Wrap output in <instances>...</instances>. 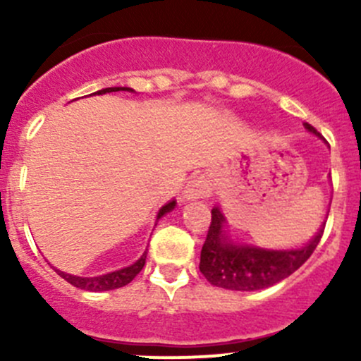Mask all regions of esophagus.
I'll return each instance as SVG.
<instances>
[{"instance_id": "1", "label": "esophagus", "mask_w": 361, "mask_h": 361, "mask_svg": "<svg viewBox=\"0 0 361 361\" xmlns=\"http://www.w3.org/2000/svg\"><path fill=\"white\" fill-rule=\"evenodd\" d=\"M211 190H213V183H211V180L207 176H195L194 180L188 181V185L185 187V192H183V197L187 199V201H195V199H206L207 195L211 194Z\"/></svg>"}]
</instances>
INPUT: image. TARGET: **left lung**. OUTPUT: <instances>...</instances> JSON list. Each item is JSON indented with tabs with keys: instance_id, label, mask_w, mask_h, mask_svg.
I'll return each instance as SVG.
<instances>
[{
	"instance_id": "left-lung-1",
	"label": "left lung",
	"mask_w": 361,
	"mask_h": 361,
	"mask_svg": "<svg viewBox=\"0 0 361 361\" xmlns=\"http://www.w3.org/2000/svg\"><path fill=\"white\" fill-rule=\"evenodd\" d=\"M309 133L319 136L311 123H304ZM225 216L220 207L211 209V224L201 250L199 269L213 286L235 292H255L269 288L293 274L312 255L322 241L325 224L318 234L298 250H264L257 246L235 245L224 231Z\"/></svg>"
}]
</instances>
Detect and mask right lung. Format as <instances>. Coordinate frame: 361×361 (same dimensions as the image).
<instances>
[{
	"label": "right lung",
	"mask_w": 361,
	"mask_h": 361,
	"mask_svg": "<svg viewBox=\"0 0 361 361\" xmlns=\"http://www.w3.org/2000/svg\"><path fill=\"white\" fill-rule=\"evenodd\" d=\"M118 90H133L129 87H108V89L97 90L96 94H106V92H118ZM176 206V201L167 202L166 206L160 207L159 214H157V221L160 216H164L166 213L174 209ZM145 262H147V251L141 255V258L137 262H134L133 265L126 269H120V271L110 272V274L104 276H96V278H80V276H71L66 274V272L59 271V269H54L57 274L61 276L63 279H66L69 285L76 286L80 290H89V292H108V290H115V288H122V286L129 285L134 278L141 272V269L145 267Z\"/></svg>",
	"instance_id": "right-lung-1"
}]
</instances>
